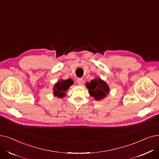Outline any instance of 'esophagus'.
Here are the masks:
<instances>
[{"mask_svg":"<svg viewBox=\"0 0 159 159\" xmlns=\"http://www.w3.org/2000/svg\"><path fill=\"white\" fill-rule=\"evenodd\" d=\"M82 81H83L82 79H80V78L77 79V83H78V84H79V85H81V84H82Z\"/></svg>","mask_w":159,"mask_h":159,"instance_id":"esophagus-1","label":"esophagus"}]
</instances>
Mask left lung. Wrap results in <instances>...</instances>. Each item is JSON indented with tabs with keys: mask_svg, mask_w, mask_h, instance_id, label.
Wrapping results in <instances>:
<instances>
[{
	"mask_svg": "<svg viewBox=\"0 0 159 159\" xmlns=\"http://www.w3.org/2000/svg\"><path fill=\"white\" fill-rule=\"evenodd\" d=\"M89 93L95 101H101L110 93V89L107 83L101 78H96L86 84Z\"/></svg>",
	"mask_w": 159,
	"mask_h": 159,
	"instance_id": "left-lung-1",
	"label": "left lung"
}]
</instances>
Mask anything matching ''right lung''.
I'll return each mask as SVG.
<instances>
[{
    "label": "right lung",
    "instance_id": "right-lung-1",
    "mask_svg": "<svg viewBox=\"0 0 159 159\" xmlns=\"http://www.w3.org/2000/svg\"><path fill=\"white\" fill-rule=\"evenodd\" d=\"M73 84V80L71 79L67 80L61 79L54 84L53 91V95L58 98H63L66 96V91Z\"/></svg>",
    "mask_w": 159,
    "mask_h": 159
}]
</instances>
